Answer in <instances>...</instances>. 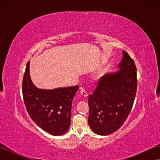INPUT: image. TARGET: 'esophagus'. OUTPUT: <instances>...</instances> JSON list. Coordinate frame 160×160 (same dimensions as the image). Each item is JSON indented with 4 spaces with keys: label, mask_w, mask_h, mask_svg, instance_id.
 <instances>
[{
    "label": "esophagus",
    "mask_w": 160,
    "mask_h": 160,
    "mask_svg": "<svg viewBox=\"0 0 160 160\" xmlns=\"http://www.w3.org/2000/svg\"><path fill=\"white\" fill-rule=\"evenodd\" d=\"M80 94L84 98H88V94L87 93V92L85 91V90L83 88H80Z\"/></svg>",
    "instance_id": "1"
}]
</instances>
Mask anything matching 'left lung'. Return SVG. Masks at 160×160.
I'll return each instance as SVG.
<instances>
[{"label":"left lung","mask_w":160,"mask_h":160,"mask_svg":"<svg viewBox=\"0 0 160 160\" xmlns=\"http://www.w3.org/2000/svg\"><path fill=\"white\" fill-rule=\"evenodd\" d=\"M120 69L101 77L93 93L89 95L88 123L101 135L115 132L125 122L137 91V70L133 60L123 51Z\"/></svg>","instance_id":"left-lung-1"}]
</instances>
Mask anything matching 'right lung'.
Segmentation results:
<instances>
[{
  "label": "right lung",
  "instance_id": "1",
  "mask_svg": "<svg viewBox=\"0 0 160 160\" xmlns=\"http://www.w3.org/2000/svg\"><path fill=\"white\" fill-rule=\"evenodd\" d=\"M28 61L22 80L24 103L30 118L38 127L52 135H61L71 123L72 101L79 86L45 90L33 85Z\"/></svg>",
  "mask_w": 160,
  "mask_h": 160
}]
</instances>
